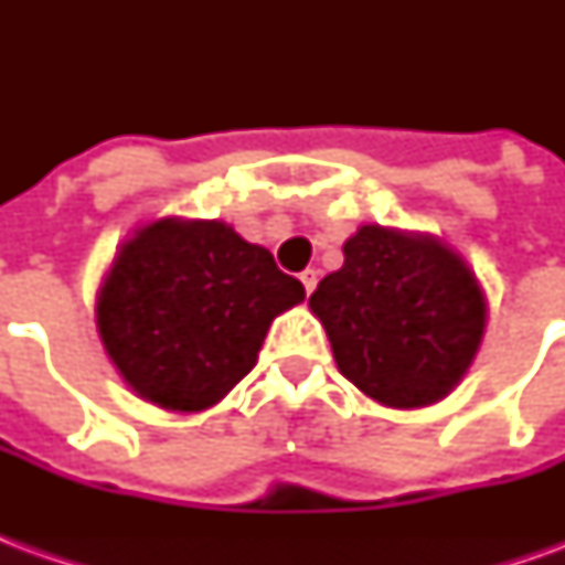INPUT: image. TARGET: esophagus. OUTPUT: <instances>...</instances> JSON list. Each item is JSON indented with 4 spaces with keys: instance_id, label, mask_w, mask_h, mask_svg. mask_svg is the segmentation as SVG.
Instances as JSON below:
<instances>
[{
    "instance_id": "34e87169",
    "label": "esophagus",
    "mask_w": 565,
    "mask_h": 565,
    "mask_svg": "<svg viewBox=\"0 0 565 565\" xmlns=\"http://www.w3.org/2000/svg\"><path fill=\"white\" fill-rule=\"evenodd\" d=\"M299 281H302V287H306V294H311V290L318 287V269H306L302 275H299Z\"/></svg>"
}]
</instances>
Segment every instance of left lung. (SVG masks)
I'll use <instances>...</instances> for the list:
<instances>
[{
  "mask_svg": "<svg viewBox=\"0 0 565 565\" xmlns=\"http://www.w3.org/2000/svg\"><path fill=\"white\" fill-rule=\"evenodd\" d=\"M342 250V269L308 299L339 372L387 408L445 399L487 327V296L469 263L436 235L379 223L360 226Z\"/></svg>",
  "mask_w": 565,
  "mask_h": 565,
  "instance_id": "left-lung-1",
  "label": "left lung"
}]
</instances>
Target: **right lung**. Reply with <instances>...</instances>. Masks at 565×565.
I'll list each match as a JSON object with an SVG mask.
<instances>
[{"instance_id":"obj_1","label":"right lung","mask_w":565,"mask_h":565,"mask_svg":"<svg viewBox=\"0 0 565 565\" xmlns=\"http://www.w3.org/2000/svg\"><path fill=\"white\" fill-rule=\"evenodd\" d=\"M302 299L306 287L230 223L160 217L117 247L96 330L129 391L190 415L257 366L271 320Z\"/></svg>"}]
</instances>
